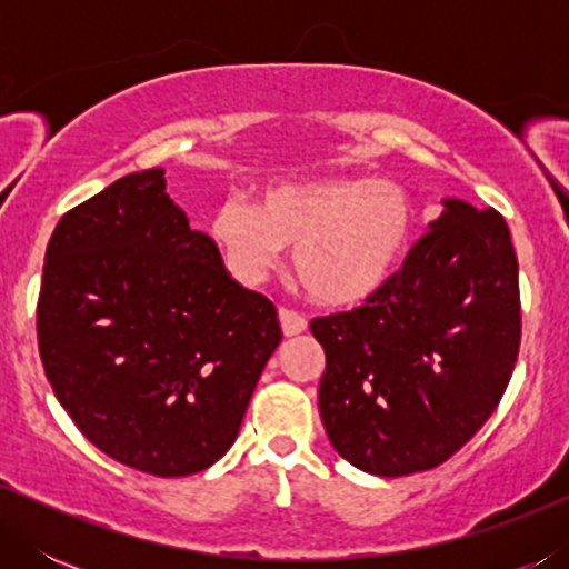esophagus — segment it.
I'll return each mask as SVG.
<instances>
[{"instance_id":"esophagus-1","label":"esophagus","mask_w":569,"mask_h":569,"mask_svg":"<svg viewBox=\"0 0 569 569\" xmlns=\"http://www.w3.org/2000/svg\"><path fill=\"white\" fill-rule=\"evenodd\" d=\"M279 323H282L284 337H298L308 329V318L292 308H279Z\"/></svg>"}]
</instances>
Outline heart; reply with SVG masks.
I'll return each mask as SVG.
<instances>
[{"label":"heart","mask_w":569,"mask_h":569,"mask_svg":"<svg viewBox=\"0 0 569 569\" xmlns=\"http://www.w3.org/2000/svg\"><path fill=\"white\" fill-rule=\"evenodd\" d=\"M415 222V201L399 183L331 178L277 186L261 204L230 193L214 207L209 230L240 277H259L295 246V271L310 298L355 306L386 284Z\"/></svg>","instance_id":"obj_1"}]
</instances>
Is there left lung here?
Masks as SVG:
<instances>
[{
  "label": "left lung",
  "mask_w": 569,
  "mask_h": 569,
  "mask_svg": "<svg viewBox=\"0 0 569 569\" xmlns=\"http://www.w3.org/2000/svg\"><path fill=\"white\" fill-rule=\"evenodd\" d=\"M331 446L376 477L430 471L492 417L520 349L518 259L497 209L458 199L365 306L318 316Z\"/></svg>",
  "instance_id": "obj_1"
}]
</instances>
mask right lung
Instances as JSON below:
<instances>
[{"mask_svg":"<svg viewBox=\"0 0 569 569\" xmlns=\"http://www.w3.org/2000/svg\"><path fill=\"white\" fill-rule=\"evenodd\" d=\"M36 329L77 430L152 477H189L228 453L282 341L274 302L224 271L160 168L123 176L61 217Z\"/></svg>","mask_w":569,"mask_h":569,"instance_id":"add662e5","label":"right lung"}]
</instances>
